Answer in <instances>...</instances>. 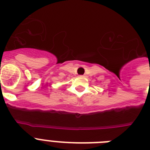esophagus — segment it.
I'll return each mask as SVG.
<instances>
[{
	"label": "esophagus",
	"mask_w": 150,
	"mask_h": 150,
	"mask_svg": "<svg viewBox=\"0 0 150 150\" xmlns=\"http://www.w3.org/2000/svg\"><path fill=\"white\" fill-rule=\"evenodd\" d=\"M86 76V75H83V76Z\"/></svg>",
	"instance_id": "34e87169"
}]
</instances>
